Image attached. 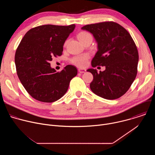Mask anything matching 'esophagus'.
<instances>
[{"label":"esophagus","mask_w":155,"mask_h":155,"mask_svg":"<svg viewBox=\"0 0 155 155\" xmlns=\"http://www.w3.org/2000/svg\"><path fill=\"white\" fill-rule=\"evenodd\" d=\"M86 69H78V72H79V73H84L85 72H86Z\"/></svg>","instance_id":"34e87169"}]
</instances>
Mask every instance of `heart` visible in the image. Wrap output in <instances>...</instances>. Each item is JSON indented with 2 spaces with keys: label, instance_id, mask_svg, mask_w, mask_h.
Listing matches in <instances>:
<instances>
[{
  "label": "heart",
  "instance_id": "obj_1",
  "mask_svg": "<svg viewBox=\"0 0 155 155\" xmlns=\"http://www.w3.org/2000/svg\"><path fill=\"white\" fill-rule=\"evenodd\" d=\"M91 37V35L89 32H87L86 31H81L77 35V37L78 38V40L82 43L87 38H88L89 37ZM68 42V40H65V41L64 42V46L67 45ZM90 58V56L89 54H87V53L81 54L79 55L74 56L70 59V61L72 64L77 66V67L84 68L87 65L88 60H89Z\"/></svg>",
  "mask_w": 155,
  "mask_h": 155
}]
</instances>
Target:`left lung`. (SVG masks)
I'll use <instances>...</instances> for the list:
<instances>
[{"mask_svg":"<svg viewBox=\"0 0 155 155\" xmlns=\"http://www.w3.org/2000/svg\"><path fill=\"white\" fill-rule=\"evenodd\" d=\"M81 29L93 34L97 42L92 66H105L99 73L94 69L87 70L93 75L91 91L108 100L121 97L137 74L139 53L134 41L126 29L114 21L87 25Z\"/></svg>","mask_w":155,"mask_h":155,"instance_id":"1","label":"left lung"}]
</instances>
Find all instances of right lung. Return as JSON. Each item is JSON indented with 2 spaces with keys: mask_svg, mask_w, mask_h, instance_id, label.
<instances>
[{
  "mask_svg": "<svg viewBox=\"0 0 155 155\" xmlns=\"http://www.w3.org/2000/svg\"><path fill=\"white\" fill-rule=\"evenodd\" d=\"M75 25H47L32 28L16 49L15 62L18 77L27 92L35 99L53 102L67 92L77 69L68 65L60 72L52 69L50 61L62 54L63 45Z\"/></svg>",
  "mask_w": 155,
  "mask_h": 155,
  "instance_id": "1",
  "label": "right lung"
}]
</instances>
